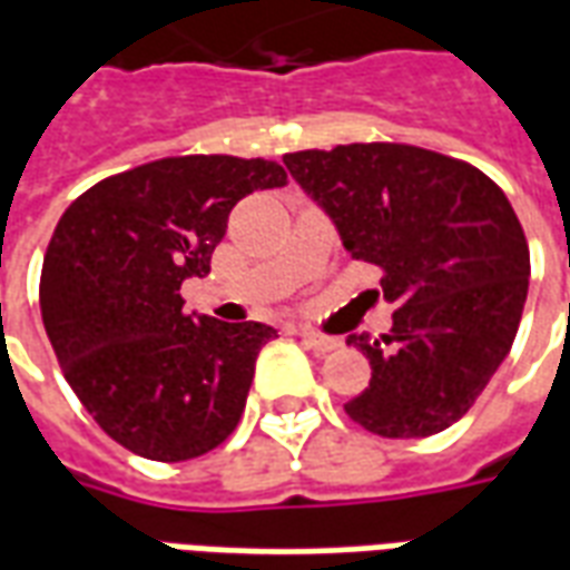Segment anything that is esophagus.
<instances>
[{"label":"esophagus","instance_id":"esophagus-1","mask_svg":"<svg viewBox=\"0 0 570 570\" xmlns=\"http://www.w3.org/2000/svg\"><path fill=\"white\" fill-rule=\"evenodd\" d=\"M298 338H302V342H305V347H311L314 354H333V351H338V347H342V342H338V338H333V335L311 333V330H302V333H298Z\"/></svg>","mask_w":570,"mask_h":570}]
</instances>
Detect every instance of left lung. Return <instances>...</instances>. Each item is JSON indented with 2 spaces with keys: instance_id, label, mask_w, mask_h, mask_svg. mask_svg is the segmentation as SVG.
Wrapping results in <instances>:
<instances>
[{
  "instance_id": "1",
  "label": "left lung",
  "mask_w": 570,
  "mask_h": 570,
  "mask_svg": "<svg viewBox=\"0 0 570 570\" xmlns=\"http://www.w3.org/2000/svg\"><path fill=\"white\" fill-rule=\"evenodd\" d=\"M284 164L396 305L382 342L347 335L372 379L345 412L387 440L452 428L507 360L525 308L531 262L507 195L476 167L403 142L293 151Z\"/></svg>"
}]
</instances>
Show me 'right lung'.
I'll return each instance as SVG.
<instances>
[{"mask_svg":"<svg viewBox=\"0 0 570 570\" xmlns=\"http://www.w3.org/2000/svg\"><path fill=\"white\" fill-rule=\"evenodd\" d=\"M286 186L265 158L183 155L88 188L42 262L45 333L94 421L149 461H188L237 428L272 326L183 311L237 200Z\"/></svg>","mask_w":570,"mask_h":570,"instance_id":"right-lung-1","label":"right lung"}]
</instances>
